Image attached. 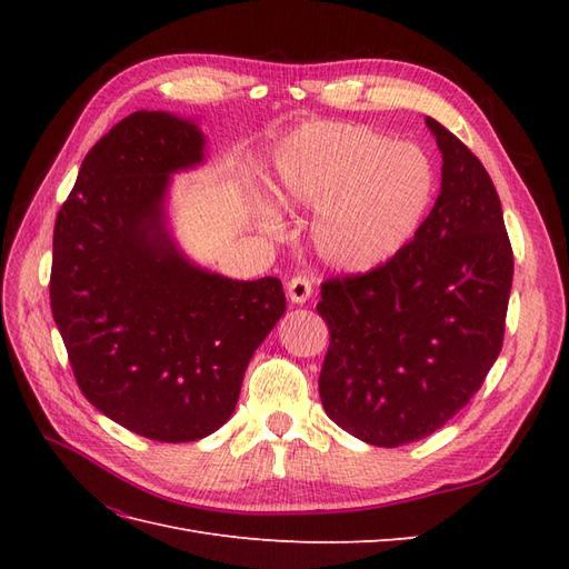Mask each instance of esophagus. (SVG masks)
<instances>
[{"instance_id": "obj_1", "label": "esophagus", "mask_w": 569, "mask_h": 569, "mask_svg": "<svg viewBox=\"0 0 569 569\" xmlns=\"http://www.w3.org/2000/svg\"><path fill=\"white\" fill-rule=\"evenodd\" d=\"M287 295H289L291 303H306L308 299H311V295H313L311 280H308V278H301V274H297V278H291V280H289V284H287Z\"/></svg>"}]
</instances>
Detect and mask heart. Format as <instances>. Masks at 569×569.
I'll return each instance as SVG.
<instances>
[{
    "mask_svg": "<svg viewBox=\"0 0 569 569\" xmlns=\"http://www.w3.org/2000/svg\"><path fill=\"white\" fill-rule=\"evenodd\" d=\"M427 153L368 126L320 123L278 153L274 194L284 209L318 211L313 244L339 270H370L399 253L435 201ZM268 230H278L266 218Z\"/></svg>",
    "mask_w": 569,
    "mask_h": 569,
    "instance_id": "heart-1",
    "label": "heart"
}]
</instances>
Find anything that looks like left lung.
<instances>
[{
  "instance_id": "obj_1",
  "label": "left lung",
  "mask_w": 569,
  "mask_h": 569,
  "mask_svg": "<svg viewBox=\"0 0 569 569\" xmlns=\"http://www.w3.org/2000/svg\"><path fill=\"white\" fill-rule=\"evenodd\" d=\"M441 192L416 237L368 272L322 282L330 327L325 412L372 446L437 432L479 391L503 347L512 247L487 168L439 120Z\"/></svg>"
}]
</instances>
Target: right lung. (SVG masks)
<instances>
[{
    "instance_id": "add662e5",
    "label": "right lung",
    "mask_w": 569,
    "mask_h": 569,
    "mask_svg": "<svg viewBox=\"0 0 569 569\" xmlns=\"http://www.w3.org/2000/svg\"><path fill=\"white\" fill-rule=\"evenodd\" d=\"M201 161L194 123L134 111L84 157L54 226L51 313L80 391L120 427L168 443L230 420L253 351L287 308L278 278H222L170 239V173Z\"/></svg>"
}]
</instances>
